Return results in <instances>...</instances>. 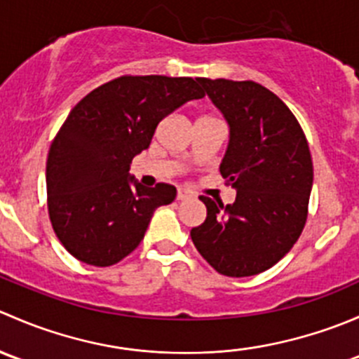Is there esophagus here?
<instances>
[{"label":"esophagus","instance_id":"esophagus-1","mask_svg":"<svg viewBox=\"0 0 359 359\" xmlns=\"http://www.w3.org/2000/svg\"><path fill=\"white\" fill-rule=\"evenodd\" d=\"M191 196H193V193H189V191H186V189H179V191H177V200H179V201L189 200Z\"/></svg>","mask_w":359,"mask_h":359}]
</instances>
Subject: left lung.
I'll return each instance as SVG.
<instances>
[{"label": "left lung", "mask_w": 359, "mask_h": 359, "mask_svg": "<svg viewBox=\"0 0 359 359\" xmlns=\"http://www.w3.org/2000/svg\"><path fill=\"white\" fill-rule=\"evenodd\" d=\"M229 123L220 173L236 189L224 206L200 196L206 219L191 229L203 259L224 276H253L290 252L307 220L313 158L287 104L255 81L198 78Z\"/></svg>", "instance_id": "obj_1"}]
</instances>
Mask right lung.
Here are the masks:
<instances>
[{"instance_id": "add662e5", "label": "right lung", "mask_w": 359, "mask_h": 359, "mask_svg": "<svg viewBox=\"0 0 359 359\" xmlns=\"http://www.w3.org/2000/svg\"><path fill=\"white\" fill-rule=\"evenodd\" d=\"M198 83L119 76L72 107L46 161L50 222L72 257L95 267L118 264L144 240L154 210L175 200L173 186L146 187L128 170L165 116L205 97Z\"/></svg>"}]
</instances>
